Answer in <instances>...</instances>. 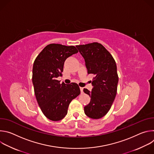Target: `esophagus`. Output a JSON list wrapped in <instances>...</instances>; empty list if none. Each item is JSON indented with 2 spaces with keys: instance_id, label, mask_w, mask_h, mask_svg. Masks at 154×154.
I'll return each mask as SVG.
<instances>
[{
  "instance_id": "1",
  "label": "esophagus",
  "mask_w": 154,
  "mask_h": 154,
  "mask_svg": "<svg viewBox=\"0 0 154 154\" xmlns=\"http://www.w3.org/2000/svg\"><path fill=\"white\" fill-rule=\"evenodd\" d=\"M80 90L81 93H82V94H83V88H82V87H80Z\"/></svg>"
}]
</instances>
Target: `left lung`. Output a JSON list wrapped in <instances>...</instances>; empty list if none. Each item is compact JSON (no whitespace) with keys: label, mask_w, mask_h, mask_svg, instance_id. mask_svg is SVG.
<instances>
[{"label":"left lung","mask_w":154,"mask_h":154,"mask_svg":"<svg viewBox=\"0 0 154 154\" xmlns=\"http://www.w3.org/2000/svg\"><path fill=\"white\" fill-rule=\"evenodd\" d=\"M85 59L88 74H93L91 91L84 88L91 97L88 105L84 107L85 115L92 119H100L110 109L117 93L118 75L116 62L102 45L93 42L76 46Z\"/></svg>","instance_id":"left-lung-1"}]
</instances>
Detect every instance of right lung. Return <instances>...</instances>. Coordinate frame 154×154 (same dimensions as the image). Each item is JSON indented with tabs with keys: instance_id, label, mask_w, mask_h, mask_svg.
Wrapping results in <instances>:
<instances>
[{
	"instance_id": "1",
	"label": "right lung",
	"mask_w": 154,
	"mask_h": 154,
	"mask_svg": "<svg viewBox=\"0 0 154 154\" xmlns=\"http://www.w3.org/2000/svg\"><path fill=\"white\" fill-rule=\"evenodd\" d=\"M75 46L50 44L36 58L32 71V82L38 103L49 119L58 121L67 115L69 103L80 93L75 83H60L64 61L77 54Z\"/></svg>"
}]
</instances>
